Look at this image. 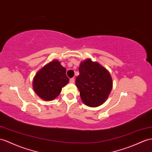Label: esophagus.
Wrapping results in <instances>:
<instances>
[{
	"instance_id": "1",
	"label": "esophagus",
	"mask_w": 152,
	"mask_h": 152,
	"mask_svg": "<svg viewBox=\"0 0 152 152\" xmlns=\"http://www.w3.org/2000/svg\"><path fill=\"white\" fill-rule=\"evenodd\" d=\"M75 78H74V77H72V78H71V79H70V80H69L70 83H75Z\"/></svg>"
}]
</instances>
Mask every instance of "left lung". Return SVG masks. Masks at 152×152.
<instances>
[{"label":"left lung","instance_id":"1","mask_svg":"<svg viewBox=\"0 0 152 152\" xmlns=\"http://www.w3.org/2000/svg\"><path fill=\"white\" fill-rule=\"evenodd\" d=\"M79 72L76 85L81 100L91 107L101 105L107 99L112 88L109 72L98 62L88 59L80 64Z\"/></svg>","mask_w":152,"mask_h":152}]
</instances>
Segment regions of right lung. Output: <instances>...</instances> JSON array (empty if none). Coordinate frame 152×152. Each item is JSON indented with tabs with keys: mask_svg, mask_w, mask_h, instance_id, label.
<instances>
[{
	"mask_svg": "<svg viewBox=\"0 0 152 152\" xmlns=\"http://www.w3.org/2000/svg\"><path fill=\"white\" fill-rule=\"evenodd\" d=\"M69 80L66 69L60 62L54 60L37 72L33 79V87L40 98L50 101L60 94L61 88L68 83Z\"/></svg>",
	"mask_w": 152,
	"mask_h": 152,
	"instance_id": "right-lung-1",
	"label": "right lung"
}]
</instances>
